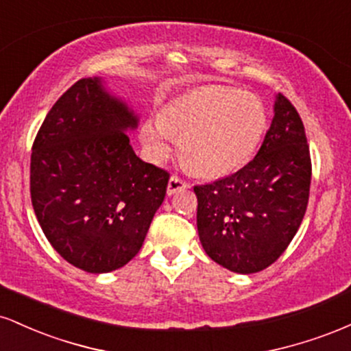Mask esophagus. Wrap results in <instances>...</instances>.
<instances>
[{
    "label": "esophagus",
    "instance_id": "esophagus-1",
    "mask_svg": "<svg viewBox=\"0 0 351 351\" xmlns=\"http://www.w3.org/2000/svg\"><path fill=\"white\" fill-rule=\"evenodd\" d=\"M186 186H188L186 181L181 180L180 176L173 175L171 178H170V181H168V188H167V191H168V195H173V193L180 191V189H184Z\"/></svg>",
    "mask_w": 351,
    "mask_h": 351
}]
</instances>
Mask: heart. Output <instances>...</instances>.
I'll return each mask as SVG.
<instances>
[{
  "instance_id": "b5f03b06",
  "label": "heart",
  "mask_w": 351,
  "mask_h": 351,
  "mask_svg": "<svg viewBox=\"0 0 351 351\" xmlns=\"http://www.w3.org/2000/svg\"><path fill=\"white\" fill-rule=\"evenodd\" d=\"M267 115L259 99L234 87L206 86L186 92L145 120L142 142L153 160H163L176 136L193 170L206 176L231 175L259 147Z\"/></svg>"
}]
</instances>
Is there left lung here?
Masks as SVG:
<instances>
[{
  "label": "left lung",
  "mask_w": 351,
  "mask_h": 351,
  "mask_svg": "<svg viewBox=\"0 0 351 351\" xmlns=\"http://www.w3.org/2000/svg\"><path fill=\"white\" fill-rule=\"evenodd\" d=\"M312 160L299 112L277 95L259 152L232 175L196 184L199 241L215 263L254 274L276 263L308 204Z\"/></svg>",
  "instance_id": "left-lung-1"
}]
</instances>
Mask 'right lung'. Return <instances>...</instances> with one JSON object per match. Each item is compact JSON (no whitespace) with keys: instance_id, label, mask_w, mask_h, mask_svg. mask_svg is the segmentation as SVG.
Wrapping results in <instances>:
<instances>
[{"instance_id":"add662e5","label":"right lung","mask_w":351,"mask_h":351,"mask_svg":"<svg viewBox=\"0 0 351 351\" xmlns=\"http://www.w3.org/2000/svg\"><path fill=\"white\" fill-rule=\"evenodd\" d=\"M138 119L80 79L46 115L31 153V201L44 236L86 272L115 271L142 247L170 173L135 155L127 128Z\"/></svg>"}]
</instances>
